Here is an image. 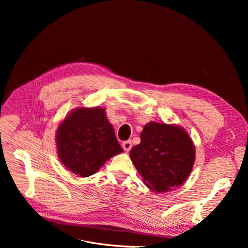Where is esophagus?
<instances>
[{
	"label": "esophagus",
	"mask_w": 248,
	"mask_h": 248,
	"mask_svg": "<svg viewBox=\"0 0 248 248\" xmlns=\"http://www.w3.org/2000/svg\"><path fill=\"white\" fill-rule=\"evenodd\" d=\"M122 147H123V149H124V151L129 152L130 149L132 148V142H131V140H125V141H123Z\"/></svg>",
	"instance_id": "obj_1"
}]
</instances>
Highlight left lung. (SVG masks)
I'll return each mask as SVG.
<instances>
[{
	"label": "left lung",
	"instance_id": "obj_1",
	"mask_svg": "<svg viewBox=\"0 0 248 248\" xmlns=\"http://www.w3.org/2000/svg\"><path fill=\"white\" fill-rule=\"evenodd\" d=\"M130 157L150 189L167 192L188 178L194 146L183 128L150 122L140 133V144L131 149Z\"/></svg>",
	"mask_w": 248,
	"mask_h": 248
}]
</instances>
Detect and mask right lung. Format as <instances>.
<instances>
[{
  "label": "right lung",
  "instance_id": "1",
  "mask_svg": "<svg viewBox=\"0 0 248 248\" xmlns=\"http://www.w3.org/2000/svg\"><path fill=\"white\" fill-rule=\"evenodd\" d=\"M59 158L73 174L89 177L111 156L123 152L103 108H78L57 130Z\"/></svg>",
  "mask_w": 248,
  "mask_h": 248
}]
</instances>
